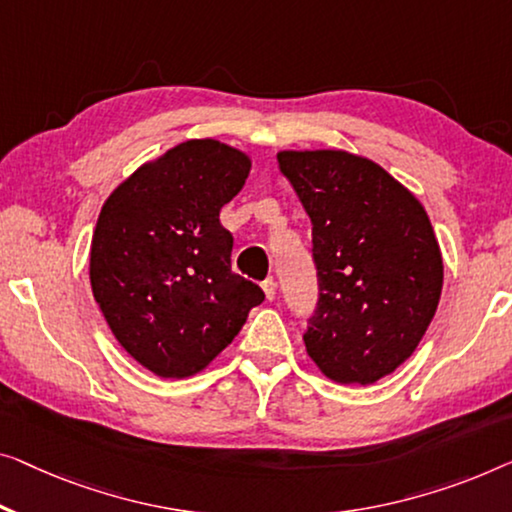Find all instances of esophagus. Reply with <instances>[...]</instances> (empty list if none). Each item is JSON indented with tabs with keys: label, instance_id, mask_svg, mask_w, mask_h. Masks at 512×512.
I'll list each match as a JSON object with an SVG mask.
<instances>
[{
	"label": "esophagus",
	"instance_id": "1",
	"mask_svg": "<svg viewBox=\"0 0 512 512\" xmlns=\"http://www.w3.org/2000/svg\"><path fill=\"white\" fill-rule=\"evenodd\" d=\"M262 289H264L266 299H269V301L276 299V282H273V278H266V280L262 282Z\"/></svg>",
	"mask_w": 512,
	"mask_h": 512
}]
</instances>
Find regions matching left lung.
<instances>
[{
  "label": "left lung",
  "mask_w": 512,
  "mask_h": 512,
  "mask_svg": "<svg viewBox=\"0 0 512 512\" xmlns=\"http://www.w3.org/2000/svg\"><path fill=\"white\" fill-rule=\"evenodd\" d=\"M312 223L319 305L303 335L324 377L368 386L416 352L444 287L421 200L375 160L342 149L278 151Z\"/></svg>",
  "instance_id": "left-lung-1"
}]
</instances>
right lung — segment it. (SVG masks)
<instances>
[{
	"label": "right lung",
	"mask_w": 512,
	"mask_h": 512,
	"mask_svg": "<svg viewBox=\"0 0 512 512\" xmlns=\"http://www.w3.org/2000/svg\"><path fill=\"white\" fill-rule=\"evenodd\" d=\"M250 167L230 144L188 140L137 167L103 204L91 292L119 345L158 377L202 372L264 301L232 273L234 241L220 225Z\"/></svg>",
	"instance_id": "obj_1"
}]
</instances>
